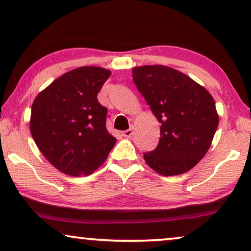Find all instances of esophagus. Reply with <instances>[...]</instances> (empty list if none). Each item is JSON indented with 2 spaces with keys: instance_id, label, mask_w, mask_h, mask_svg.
<instances>
[{
  "instance_id": "1",
  "label": "esophagus",
  "mask_w": 251,
  "mask_h": 251,
  "mask_svg": "<svg viewBox=\"0 0 251 251\" xmlns=\"http://www.w3.org/2000/svg\"><path fill=\"white\" fill-rule=\"evenodd\" d=\"M122 135H123V137H126V138H131L133 135V126H130L128 130L123 131Z\"/></svg>"
}]
</instances>
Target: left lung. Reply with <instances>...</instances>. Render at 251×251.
<instances>
[{
    "label": "left lung",
    "instance_id": "1",
    "mask_svg": "<svg viewBox=\"0 0 251 251\" xmlns=\"http://www.w3.org/2000/svg\"><path fill=\"white\" fill-rule=\"evenodd\" d=\"M132 78L160 126L159 145L144 154L162 176L191 170L207 154L219 116L209 91L186 74L163 65L132 68Z\"/></svg>",
    "mask_w": 251,
    "mask_h": 251
}]
</instances>
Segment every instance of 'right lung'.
<instances>
[{
  "instance_id": "obj_1",
  "label": "right lung",
  "mask_w": 251,
  "mask_h": 251,
  "mask_svg": "<svg viewBox=\"0 0 251 251\" xmlns=\"http://www.w3.org/2000/svg\"><path fill=\"white\" fill-rule=\"evenodd\" d=\"M111 71L82 66L56 78L34 99L29 129L44 157L72 177L91 175L116 139L106 129L107 109L97 95Z\"/></svg>"
}]
</instances>
